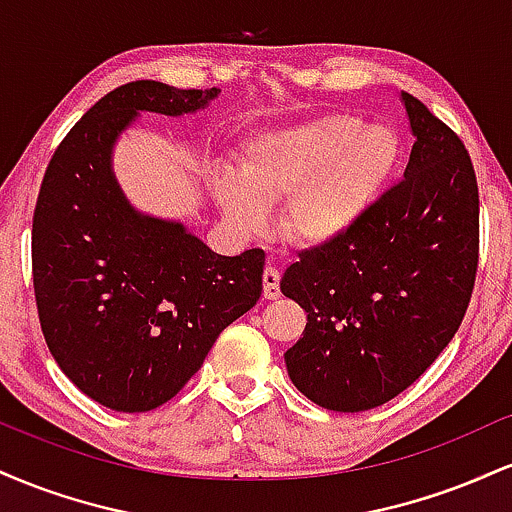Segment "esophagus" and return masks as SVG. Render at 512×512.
I'll return each instance as SVG.
<instances>
[{"label": "esophagus", "mask_w": 512, "mask_h": 512, "mask_svg": "<svg viewBox=\"0 0 512 512\" xmlns=\"http://www.w3.org/2000/svg\"><path fill=\"white\" fill-rule=\"evenodd\" d=\"M262 286H264V298H267V301H276V298L281 296V291H279V272H276L272 264H269V267L264 269Z\"/></svg>", "instance_id": "34e87169"}]
</instances>
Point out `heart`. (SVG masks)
<instances>
[{
	"instance_id": "b5f03b06",
	"label": "heart",
	"mask_w": 512,
	"mask_h": 512,
	"mask_svg": "<svg viewBox=\"0 0 512 512\" xmlns=\"http://www.w3.org/2000/svg\"><path fill=\"white\" fill-rule=\"evenodd\" d=\"M399 161V137L387 125H363L354 113H330L245 139L238 170L211 175L216 202L233 226L260 231L264 204L279 202L276 228L298 245H325L356 226Z\"/></svg>"
}]
</instances>
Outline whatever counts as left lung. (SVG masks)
<instances>
[{"label":"left lung","mask_w":512,"mask_h":512,"mask_svg":"<svg viewBox=\"0 0 512 512\" xmlns=\"http://www.w3.org/2000/svg\"><path fill=\"white\" fill-rule=\"evenodd\" d=\"M416 142L404 178L344 236L298 252L281 293L308 313L286 351L320 407L366 411L424 375L467 313L479 264V187L462 139L402 93Z\"/></svg>","instance_id":"left-lung-1"}]
</instances>
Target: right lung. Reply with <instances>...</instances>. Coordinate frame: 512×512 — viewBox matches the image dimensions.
<instances>
[{
	"label": "right lung",
	"instance_id": "1",
	"mask_svg": "<svg viewBox=\"0 0 512 512\" xmlns=\"http://www.w3.org/2000/svg\"><path fill=\"white\" fill-rule=\"evenodd\" d=\"M219 88L132 81L93 105L52 154L33 211V291L50 354L84 395L151 411L197 373L260 301L264 252L209 250L182 223L139 214L110 154L142 113L207 108Z\"/></svg>",
	"mask_w": 512,
	"mask_h": 512
}]
</instances>
